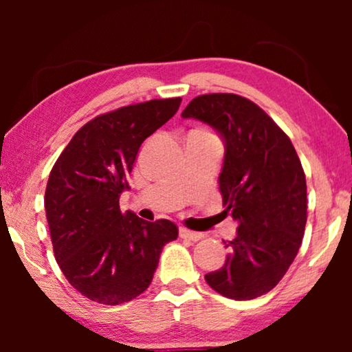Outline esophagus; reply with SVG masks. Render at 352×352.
<instances>
[{"mask_svg":"<svg viewBox=\"0 0 352 352\" xmlns=\"http://www.w3.org/2000/svg\"><path fill=\"white\" fill-rule=\"evenodd\" d=\"M179 235L182 239H187V240H194V242H197V240H200L204 235H201L200 232H194V230H189L186 228H179Z\"/></svg>","mask_w":352,"mask_h":352,"instance_id":"1","label":"esophagus"}]
</instances>
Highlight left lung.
<instances>
[{
  "label": "left lung",
  "instance_id": "obj_1",
  "mask_svg": "<svg viewBox=\"0 0 352 352\" xmlns=\"http://www.w3.org/2000/svg\"><path fill=\"white\" fill-rule=\"evenodd\" d=\"M182 118L200 120L224 141L219 190L239 223L224 242V266L208 285L230 300H253L280 282L301 247L307 219L306 176L290 138L252 100L237 94L192 99Z\"/></svg>",
  "mask_w": 352,
  "mask_h": 352
}]
</instances>
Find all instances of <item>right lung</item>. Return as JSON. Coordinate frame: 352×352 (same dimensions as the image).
<instances>
[{
    "instance_id": "1",
    "label": "right lung",
    "mask_w": 352,
    "mask_h": 352,
    "mask_svg": "<svg viewBox=\"0 0 352 352\" xmlns=\"http://www.w3.org/2000/svg\"><path fill=\"white\" fill-rule=\"evenodd\" d=\"M181 98L153 99L99 115L80 128L52 166L45 208L56 261L91 301L117 306L151 285L163 247L177 239L168 219L148 223L120 210L139 147Z\"/></svg>"
}]
</instances>
